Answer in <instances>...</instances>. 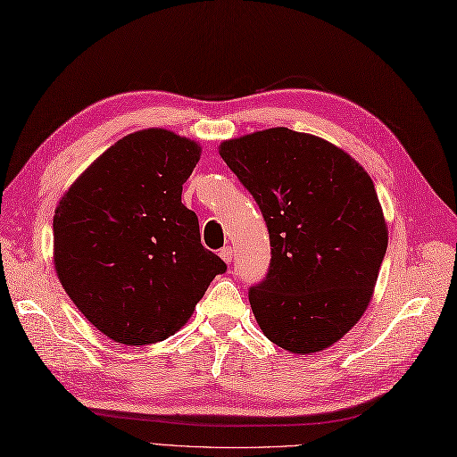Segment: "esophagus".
I'll return each mask as SVG.
<instances>
[{
  "label": "esophagus",
  "mask_w": 457,
  "mask_h": 457,
  "mask_svg": "<svg viewBox=\"0 0 457 457\" xmlns=\"http://www.w3.org/2000/svg\"><path fill=\"white\" fill-rule=\"evenodd\" d=\"M219 255L222 258V262H227V263H230L232 262V248L230 246H227V248H222L220 252H219Z\"/></svg>",
  "instance_id": "esophagus-1"
}]
</instances>
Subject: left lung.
<instances>
[{"label": "left lung", "instance_id": "left-lung-1", "mask_svg": "<svg viewBox=\"0 0 457 457\" xmlns=\"http://www.w3.org/2000/svg\"><path fill=\"white\" fill-rule=\"evenodd\" d=\"M219 154L260 205L271 262L250 288L265 337L295 354L331 347L369 308L387 248L374 182L336 145L271 128Z\"/></svg>", "mask_w": 457, "mask_h": 457}]
</instances>
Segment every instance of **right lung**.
<instances>
[{"instance_id": "right-lung-1", "label": "right lung", "mask_w": 457, "mask_h": 457, "mask_svg": "<svg viewBox=\"0 0 457 457\" xmlns=\"http://www.w3.org/2000/svg\"><path fill=\"white\" fill-rule=\"evenodd\" d=\"M202 147L151 128L116 141L77 178L54 213V265L79 312L106 337L149 345L174 336L227 271L202 246L182 204Z\"/></svg>"}]
</instances>
